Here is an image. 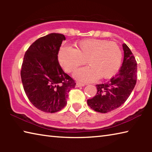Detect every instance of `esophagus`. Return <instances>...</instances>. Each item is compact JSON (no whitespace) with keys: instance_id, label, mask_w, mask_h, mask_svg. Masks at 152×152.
<instances>
[{"instance_id":"1","label":"esophagus","mask_w":152,"mask_h":152,"mask_svg":"<svg viewBox=\"0 0 152 152\" xmlns=\"http://www.w3.org/2000/svg\"><path fill=\"white\" fill-rule=\"evenodd\" d=\"M84 85H85V84L80 83V82H77L76 84V87H81V86H84Z\"/></svg>"}]
</instances>
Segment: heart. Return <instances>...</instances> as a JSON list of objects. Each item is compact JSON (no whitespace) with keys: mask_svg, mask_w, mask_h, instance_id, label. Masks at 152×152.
<instances>
[{"mask_svg":"<svg viewBox=\"0 0 152 152\" xmlns=\"http://www.w3.org/2000/svg\"><path fill=\"white\" fill-rule=\"evenodd\" d=\"M75 49L61 47L58 61L67 72H72L86 62L89 66L80 68L74 77L82 82H92L113 78L119 70L122 60L121 50L116 43L96 39H82L75 43Z\"/></svg>","mask_w":152,"mask_h":152,"instance_id":"heart-1","label":"heart"}]
</instances>
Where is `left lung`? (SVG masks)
Wrapping results in <instances>:
<instances>
[{
    "instance_id": "left-lung-1",
    "label": "left lung",
    "mask_w": 152,
    "mask_h": 152,
    "mask_svg": "<svg viewBox=\"0 0 152 152\" xmlns=\"http://www.w3.org/2000/svg\"><path fill=\"white\" fill-rule=\"evenodd\" d=\"M124 58L116 76L104 84H96V96L87 100L92 110L106 113L119 108L127 101L137 81V62L128 46L123 44Z\"/></svg>"
}]
</instances>
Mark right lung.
<instances>
[{
  "instance_id": "obj_1",
  "label": "right lung",
  "mask_w": 152,
  "mask_h": 152,
  "mask_svg": "<svg viewBox=\"0 0 152 152\" xmlns=\"http://www.w3.org/2000/svg\"><path fill=\"white\" fill-rule=\"evenodd\" d=\"M66 37L52 33L40 37L25 53L20 76L29 101L42 111L56 113L67 103L68 93L75 82L61 69L58 51Z\"/></svg>"
}]
</instances>
